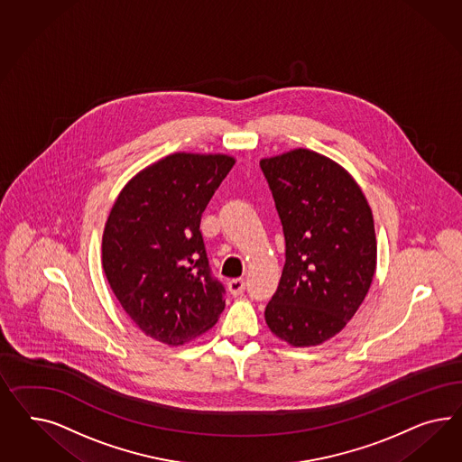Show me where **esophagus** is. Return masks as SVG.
Masks as SVG:
<instances>
[{"label": "esophagus", "instance_id": "1", "mask_svg": "<svg viewBox=\"0 0 462 462\" xmlns=\"http://www.w3.org/2000/svg\"><path fill=\"white\" fill-rule=\"evenodd\" d=\"M245 290V280L244 278H234V280L228 281V291L237 296Z\"/></svg>", "mask_w": 462, "mask_h": 462}]
</instances>
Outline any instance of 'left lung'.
Returning a JSON list of instances; mask_svg holds the SVG:
<instances>
[{
    "instance_id": "8db88e82",
    "label": "left lung",
    "mask_w": 462,
    "mask_h": 462,
    "mask_svg": "<svg viewBox=\"0 0 462 462\" xmlns=\"http://www.w3.org/2000/svg\"><path fill=\"white\" fill-rule=\"evenodd\" d=\"M280 215L286 263L267 303V327L294 347L337 336L376 271L373 213L361 188L332 159L308 149L263 159Z\"/></svg>"
}]
</instances>
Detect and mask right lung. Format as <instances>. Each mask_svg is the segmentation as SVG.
<instances>
[{
    "label": "right lung",
    "mask_w": 462,
    "mask_h": 462,
    "mask_svg": "<svg viewBox=\"0 0 462 462\" xmlns=\"http://www.w3.org/2000/svg\"><path fill=\"white\" fill-rule=\"evenodd\" d=\"M234 164L224 154L168 155L126 182L105 225L113 293L145 336L168 346L205 334L224 311L199 222Z\"/></svg>",
    "instance_id": "1"
}]
</instances>
